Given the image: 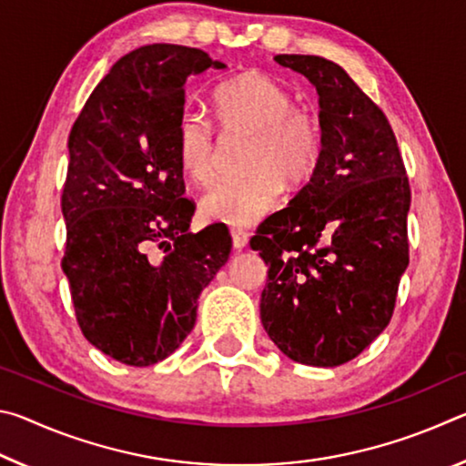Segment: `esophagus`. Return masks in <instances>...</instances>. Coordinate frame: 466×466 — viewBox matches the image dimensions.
Returning <instances> with one entry per match:
<instances>
[{"label": "esophagus", "mask_w": 466, "mask_h": 466, "mask_svg": "<svg viewBox=\"0 0 466 466\" xmlns=\"http://www.w3.org/2000/svg\"><path fill=\"white\" fill-rule=\"evenodd\" d=\"M230 234H232L234 248H244V247H247V244H248V234L244 232L242 228H232Z\"/></svg>", "instance_id": "esophagus-1"}]
</instances>
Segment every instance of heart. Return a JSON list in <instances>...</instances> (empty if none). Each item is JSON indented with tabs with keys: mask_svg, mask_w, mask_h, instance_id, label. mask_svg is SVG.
Here are the masks:
<instances>
[{
	"mask_svg": "<svg viewBox=\"0 0 466 466\" xmlns=\"http://www.w3.org/2000/svg\"><path fill=\"white\" fill-rule=\"evenodd\" d=\"M214 115L224 133H247V177L219 180L201 197L199 211L209 222L252 226L278 208L281 180L298 187L317 170L322 127L310 108L296 106L273 77L247 72L222 82L214 92ZM178 167L195 183L216 172V127L199 110L187 108L175 127Z\"/></svg>",
	"mask_w": 466,
	"mask_h": 466,
	"instance_id": "heart-1",
	"label": "heart"
}]
</instances>
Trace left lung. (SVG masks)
I'll return each mask as SVG.
<instances>
[{"instance_id": "obj_1", "label": "left lung", "mask_w": 466, "mask_h": 466, "mask_svg": "<svg viewBox=\"0 0 466 466\" xmlns=\"http://www.w3.org/2000/svg\"><path fill=\"white\" fill-rule=\"evenodd\" d=\"M275 61L317 86L322 156L250 238L269 265L261 322L289 360L333 368L358 358L392 319L409 265L411 187L389 119L341 66L317 55Z\"/></svg>"}]
</instances>
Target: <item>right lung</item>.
Wrapping results in <instances>:
<instances>
[{
	"mask_svg": "<svg viewBox=\"0 0 466 466\" xmlns=\"http://www.w3.org/2000/svg\"><path fill=\"white\" fill-rule=\"evenodd\" d=\"M226 67L201 49L147 45L115 63L69 133L61 267L84 337L144 368L191 333L197 298L228 261L226 224L191 234L175 127L188 76Z\"/></svg>",
	"mask_w": 466,
	"mask_h": 466,
	"instance_id": "obj_1",
	"label": "right lung"
}]
</instances>
